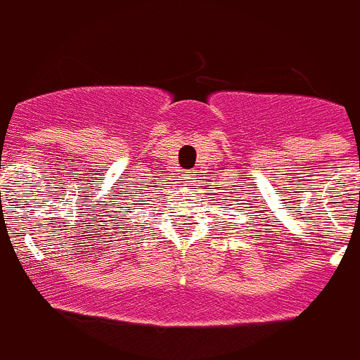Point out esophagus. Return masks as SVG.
Instances as JSON below:
<instances>
[{
	"mask_svg": "<svg viewBox=\"0 0 360 360\" xmlns=\"http://www.w3.org/2000/svg\"><path fill=\"white\" fill-rule=\"evenodd\" d=\"M184 176H186V180H189V182H193L195 178H197V171H193V169H189V171L184 172Z\"/></svg>",
	"mask_w": 360,
	"mask_h": 360,
	"instance_id": "34e87169",
	"label": "esophagus"
}]
</instances>
